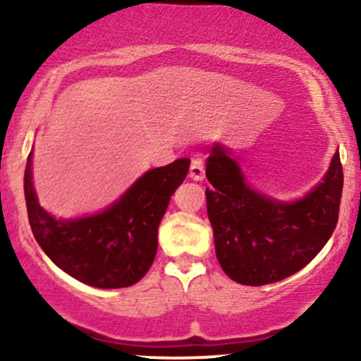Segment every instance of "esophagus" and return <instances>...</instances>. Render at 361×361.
<instances>
[{
	"instance_id": "34e87169",
	"label": "esophagus",
	"mask_w": 361,
	"mask_h": 361,
	"mask_svg": "<svg viewBox=\"0 0 361 361\" xmlns=\"http://www.w3.org/2000/svg\"><path fill=\"white\" fill-rule=\"evenodd\" d=\"M190 178L195 181H202L205 178V163L202 157H193L190 164Z\"/></svg>"
}]
</instances>
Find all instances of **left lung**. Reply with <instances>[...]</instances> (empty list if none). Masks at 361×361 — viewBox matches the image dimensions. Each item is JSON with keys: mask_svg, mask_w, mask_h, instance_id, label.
<instances>
[{"mask_svg": "<svg viewBox=\"0 0 361 361\" xmlns=\"http://www.w3.org/2000/svg\"><path fill=\"white\" fill-rule=\"evenodd\" d=\"M207 214L215 255L229 279L261 287L293 275L317 256L338 224L343 192L339 152L322 180L302 198L276 200L247 183L222 144L207 149Z\"/></svg>", "mask_w": 361, "mask_h": 361, "instance_id": "8db88e82", "label": "left lung"}]
</instances>
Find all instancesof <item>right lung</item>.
<instances>
[{
  "label": "right lung",
  "mask_w": 361,
  "mask_h": 361,
  "mask_svg": "<svg viewBox=\"0 0 361 361\" xmlns=\"http://www.w3.org/2000/svg\"><path fill=\"white\" fill-rule=\"evenodd\" d=\"M30 151L25 168V200L34 238L56 267L97 288L137 283L157 251V229L169 198L188 175L190 159L149 169L102 212L57 219L42 209L32 180Z\"/></svg>",
  "instance_id": "right-lung-1"
}]
</instances>
